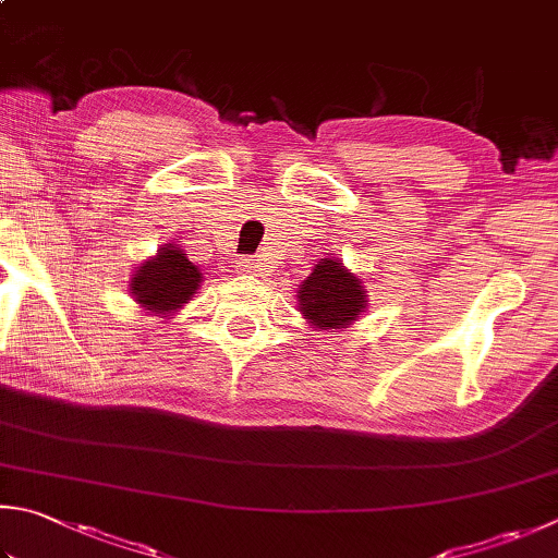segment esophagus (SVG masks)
Listing matches in <instances>:
<instances>
[{
    "label": "esophagus",
    "instance_id": "34e87169",
    "mask_svg": "<svg viewBox=\"0 0 558 558\" xmlns=\"http://www.w3.org/2000/svg\"><path fill=\"white\" fill-rule=\"evenodd\" d=\"M238 269H240V271H252V269H255V265H252V259L240 257V259H238Z\"/></svg>",
    "mask_w": 558,
    "mask_h": 558
}]
</instances>
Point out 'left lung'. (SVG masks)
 <instances>
[{"label": "left lung", "mask_w": 558, "mask_h": 558, "mask_svg": "<svg viewBox=\"0 0 558 558\" xmlns=\"http://www.w3.org/2000/svg\"><path fill=\"white\" fill-rule=\"evenodd\" d=\"M301 313L323 330L344 328L364 311V287L340 259H325L301 283Z\"/></svg>", "instance_id": "8db88e82"}]
</instances>
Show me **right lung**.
<instances>
[{
	"mask_svg": "<svg viewBox=\"0 0 558 558\" xmlns=\"http://www.w3.org/2000/svg\"><path fill=\"white\" fill-rule=\"evenodd\" d=\"M198 283H202V271L194 262H189L180 247L167 245L157 252L155 259L145 262L135 271L131 293H135L145 308L170 313L194 296Z\"/></svg>",
	"mask_w": 558,
	"mask_h": 558,
	"instance_id": "obj_1",
	"label": "right lung"
}]
</instances>
